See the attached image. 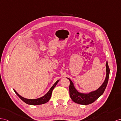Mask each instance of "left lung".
<instances>
[{
  "mask_svg": "<svg viewBox=\"0 0 121 121\" xmlns=\"http://www.w3.org/2000/svg\"><path fill=\"white\" fill-rule=\"evenodd\" d=\"M106 75L104 83L100 86L98 89L96 90L91 91L88 93H83L79 92L74 87V84L73 83L72 81L69 78L70 81V86H69V93L70 96L72 101L77 103V104L81 105H89L93 103L96 99H98L99 97L101 96L106 88L107 83L108 82L109 77L110 69L109 68L108 62L107 61L106 64Z\"/></svg>",
  "mask_w": 121,
  "mask_h": 121,
  "instance_id": "8db88e82",
  "label": "left lung"
}]
</instances>
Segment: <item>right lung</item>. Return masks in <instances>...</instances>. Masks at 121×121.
Segmentation results:
<instances>
[{"label": "right lung", "mask_w": 121, "mask_h": 121, "mask_svg": "<svg viewBox=\"0 0 121 121\" xmlns=\"http://www.w3.org/2000/svg\"><path fill=\"white\" fill-rule=\"evenodd\" d=\"M59 81H60V79H59V80H57L56 82H55L54 84L51 87L50 89L49 90L48 92H47L45 95L42 96V97H41V98L36 99H26V98H23V97L21 95H20L19 94L17 93L14 89H13V90L16 95L19 96V98L21 99L22 101L26 103V104H29V105H41V104H45V103L48 102L49 101L51 97L52 91H53V90L54 87L56 86V85L58 83Z\"/></svg>", "instance_id": "add662e5"}]
</instances>
